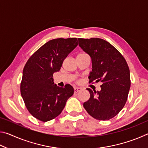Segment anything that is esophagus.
<instances>
[{
    "instance_id": "34e87169",
    "label": "esophagus",
    "mask_w": 148,
    "mask_h": 148,
    "mask_svg": "<svg viewBox=\"0 0 148 148\" xmlns=\"http://www.w3.org/2000/svg\"><path fill=\"white\" fill-rule=\"evenodd\" d=\"M80 90H81V88H79V87H74V92H75V93H77V92H78L79 91H80Z\"/></svg>"
}]
</instances>
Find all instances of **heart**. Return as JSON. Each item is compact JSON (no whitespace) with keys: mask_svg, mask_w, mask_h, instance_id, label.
I'll return each mask as SVG.
<instances>
[{"mask_svg":"<svg viewBox=\"0 0 148 148\" xmlns=\"http://www.w3.org/2000/svg\"><path fill=\"white\" fill-rule=\"evenodd\" d=\"M83 54H84V53H80V54H79V55H83Z\"/></svg>","mask_w":148,"mask_h":148,"instance_id":"obj_1","label":"heart"}]
</instances>
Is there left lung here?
Here are the masks:
<instances>
[{
    "label": "left lung",
    "mask_w": 148,
    "mask_h": 148,
    "mask_svg": "<svg viewBox=\"0 0 148 148\" xmlns=\"http://www.w3.org/2000/svg\"><path fill=\"white\" fill-rule=\"evenodd\" d=\"M79 46L91 57L89 82H101V91L87 88L90 98L84 107L95 119L106 121L118 114L126 103L131 87L130 71L119 51L103 39L78 38Z\"/></svg>",
    "instance_id": "obj_1"
}]
</instances>
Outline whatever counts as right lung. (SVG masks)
<instances>
[{
	"label": "right lung",
	"instance_id": "add662e5",
	"mask_svg": "<svg viewBox=\"0 0 148 148\" xmlns=\"http://www.w3.org/2000/svg\"><path fill=\"white\" fill-rule=\"evenodd\" d=\"M77 44L76 38L51 40L25 65L21 95L30 114L40 121L46 122L58 116L74 94L71 85L60 87L54 84L53 74L60 71L64 60Z\"/></svg>",
	"mask_w": 148,
	"mask_h": 148
}]
</instances>
